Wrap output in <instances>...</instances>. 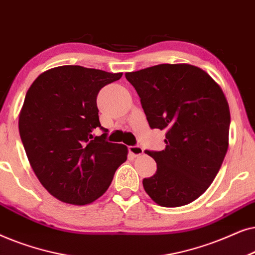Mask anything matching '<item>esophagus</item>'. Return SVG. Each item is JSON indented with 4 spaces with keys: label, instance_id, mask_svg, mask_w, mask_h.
I'll return each mask as SVG.
<instances>
[{
    "label": "esophagus",
    "instance_id": "obj_1",
    "mask_svg": "<svg viewBox=\"0 0 255 255\" xmlns=\"http://www.w3.org/2000/svg\"><path fill=\"white\" fill-rule=\"evenodd\" d=\"M128 150L133 156H138L141 154H143V148L141 147V145H129L128 147Z\"/></svg>",
    "mask_w": 255,
    "mask_h": 255
}]
</instances>
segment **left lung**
<instances>
[{
	"label": "left lung",
	"mask_w": 255,
	"mask_h": 255,
	"mask_svg": "<svg viewBox=\"0 0 255 255\" xmlns=\"http://www.w3.org/2000/svg\"><path fill=\"white\" fill-rule=\"evenodd\" d=\"M151 129L165 130V149L145 150L157 164L143 188L165 208L189 204L218 174L229 147L230 108L219 85L189 64H161L126 73Z\"/></svg>",
	"instance_id": "8db88e82"
}]
</instances>
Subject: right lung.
Wrapping results in <instances>:
<instances>
[{
  "instance_id": "1",
  "label": "right lung",
  "mask_w": 255,
  "mask_h": 255,
  "mask_svg": "<svg viewBox=\"0 0 255 255\" xmlns=\"http://www.w3.org/2000/svg\"><path fill=\"white\" fill-rule=\"evenodd\" d=\"M122 73L65 65L40 74L26 92L18 119L31 168L53 197L73 205L104 195L127 159L125 144L108 142L97 97ZM103 130L100 137L94 129Z\"/></svg>"
}]
</instances>
